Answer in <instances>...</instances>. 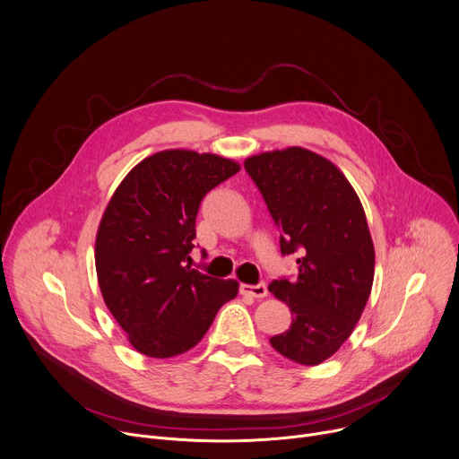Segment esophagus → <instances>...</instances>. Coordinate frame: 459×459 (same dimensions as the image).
<instances>
[{"instance_id": "obj_1", "label": "esophagus", "mask_w": 459, "mask_h": 459, "mask_svg": "<svg viewBox=\"0 0 459 459\" xmlns=\"http://www.w3.org/2000/svg\"><path fill=\"white\" fill-rule=\"evenodd\" d=\"M240 293L247 295V297H255V299H263L268 295V288L266 284H240Z\"/></svg>"}]
</instances>
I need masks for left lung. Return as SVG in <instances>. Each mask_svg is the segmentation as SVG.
<instances>
[{
    "label": "left lung",
    "instance_id": "1",
    "mask_svg": "<svg viewBox=\"0 0 459 459\" xmlns=\"http://www.w3.org/2000/svg\"><path fill=\"white\" fill-rule=\"evenodd\" d=\"M281 230L282 255L300 251L295 281L268 290L291 312L286 332L270 339L284 358L314 367L341 348L372 291L376 251L363 204L325 157L304 147L244 160Z\"/></svg>",
    "mask_w": 459,
    "mask_h": 459
}]
</instances>
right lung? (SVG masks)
Instances as JSON below:
<instances>
[{"instance_id":"add662e5","label":"right lung","mask_w":459,"mask_h":459,"mask_svg":"<svg viewBox=\"0 0 459 459\" xmlns=\"http://www.w3.org/2000/svg\"><path fill=\"white\" fill-rule=\"evenodd\" d=\"M240 171L235 160L166 149L136 164L113 193L96 233V275L134 350L168 359L210 330L238 282L189 264L202 198Z\"/></svg>"}]
</instances>
